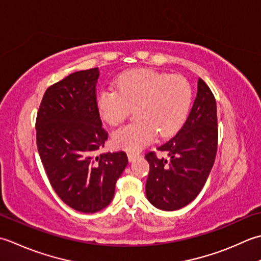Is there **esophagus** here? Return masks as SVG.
I'll return each instance as SVG.
<instances>
[{
	"label": "esophagus",
	"instance_id": "1",
	"mask_svg": "<svg viewBox=\"0 0 261 261\" xmlns=\"http://www.w3.org/2000/svg\"><path fill=\"white\" fill-rule=\"evenodd\" d=\"M127 156H128V160H129V162L135 161L136 159L140 158V155H138V154H134V153H128V154H127Z\"/></svg>",
	"mask_w": 261,
	"mask_h": 261
}]
</instances>
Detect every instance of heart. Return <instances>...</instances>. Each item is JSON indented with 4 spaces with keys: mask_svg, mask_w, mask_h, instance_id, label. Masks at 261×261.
Listing matches in <instances>:
<instances>
[{
    "mask_svg": "<svg viewBox=\"0 0 261 261\" xmlns=\"http://www.w3.org/2000/svg\"><path fill=\"white\" fill-rule=\"evenodd\" d=\"M191 88L187 80L153 70H134L120 75L116 91L102 90L97 95V110L106 123L119 125L135 109L137 121L113 134L116 147L140 152L155 140L173 135L187 117Z\"/></svg>",
    "mask_w": 261,
    "mask_h": 261,
    "instance_id": "obj_1",
    "label": "heart"
}]
</instances>
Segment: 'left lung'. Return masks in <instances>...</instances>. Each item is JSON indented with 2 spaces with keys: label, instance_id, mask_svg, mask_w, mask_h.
Returning a JSON list of instances; mask_svg holds the SVG:
<instances>
[{
  "label": "left lung",
  "instance_id": "left-lung-1",
  "mask_svg": "<svg viewBox=\"0 0 261 261\" xmlns=\"http://www.w3.org/2000/svg\"><path fill=\"white\" fill-rule=\"evenodd\" d=\"M216 101L198 79L197 94L187 120L171 140L156 150L167 154L145 155L150 172L145 190L148 201L161 211H177L193 201L203 189L217 151Z\"/></svg>",
  "mask_w": 261,
  "mask_h": 261
}]
</instances>
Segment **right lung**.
<instances>
[{
	"label": "right lung",
	"mask_w": 261,
	"mask_h": 261,
	"mask_svg": "<svg viewBox=\"0 0 261 261\" xmlns=\"http://www.w3.org/2000/svg\"><path fill=\"white\" fill-rule=\"evenodd\" d=\"M99 68L77 71L46 90L36 121L37 147L51 187L82 213L107 207L127 167L126 153L106 152L108 134L95 103Z\"/></svg>",
	"instance_id": "add662e5"
}]
</instances>
